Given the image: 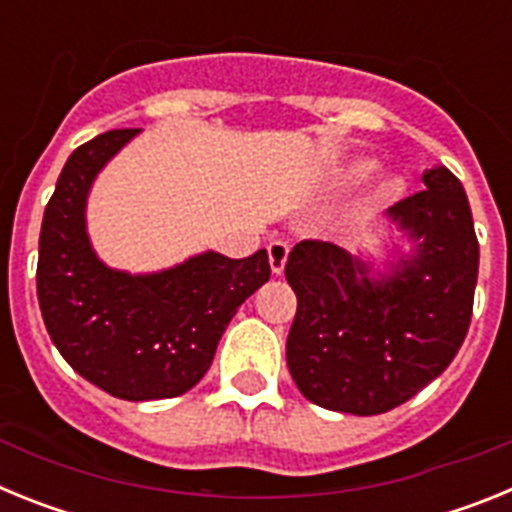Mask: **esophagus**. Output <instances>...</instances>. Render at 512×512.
I'll return each instance as SVG.
<instances>
[{"label": "esophagus", "mask_w": 512, "mask_h": 512, "mask_svg": "<svg viewBox=\"0 0 512 512\" xmlns=\"http://www.w3.org/2000/svg\"><path fill=\"white\" fill-rule=\"evenodd\" d=\"M266 251H269V264H271V271H274V274H284V266H287V256H289V246L284 241H274V243H269V248H266Z\"/></svg>", "instance_id": "esophagus-1"}]
</instances>
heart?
Wrapping results in <instances>:
<instances>
[{
  "mask_svg": "<svg viewBox=\"0 0 512 512\" xmlns=\"http://www.w3.org/2000/svg\"><path fill=\"white\" fill-rule=\"evenodd\" d=\"M377 161L369 156H356V158H348L343 164L330 166L328 171L323 174V189H330V192H343V189H351V187H359L364 184L366 179H372L374 171H377ZM408 192V182H405V176L395 174H384L377 184V194L379 200L384 202H395L400 200L402 194Z\"/></svg>",
  "mask_w": 512,
  "mask_h": 512,
  "instance_id": "b5f03b06",
  "label": "heart"
}]
</instances>
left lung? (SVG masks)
<instances>
[{"mask_svg": "<svg viewBox=\"0 0 512 512\" xmlns=\"http://www.w3.org/2000/svg\"><path fill=\"white\" fill-rule=\"evenodd\" d=\"M423 184L387 210L408 251L384 243L379 264L323 241L289 253L287 366L320 408L387 413L443 374L467 338L479 271L467 192L446 166L425 169Z\"/></svg>", "mask_w": 512, "mask_h": 512, "instance_id": "8db88e82", "label": "left lung"}]
</instances>
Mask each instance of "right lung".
I'll return each mask as SVG.
<instances>
[{
	"label": "right lung",
	"mask_w": 512,
	"mask_h": 512,
	"mask_svg": "<svg viewBox=\"0 0 512 512\" xmlns=\"http://www.w3.org/2000/svg\"><path fill=\"white\" fill-rule=\"evenodd\" d=\"M140 130H110L63 166L40 228L38 302L48 336L87 382L130 402L184 395L205 377L225 328L269 282L266 251H205L151 274L104 264L87 233L99 171Z\"/></svg>",
	"instance_id": "1"
}]
</instances>
